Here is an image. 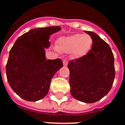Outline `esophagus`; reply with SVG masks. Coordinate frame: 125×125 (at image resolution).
I'll return each mask as SVG.
<instances>
[{
	"instance_id": "obj_1",
	"label": "esophagus",
	"mask_w": 125,
	"mask_h": 125,
	"mask_svg": "<svg viewBox=\"0 0 125 125\" xmlns=\"http://www.w3.org/2000/svg\"><path fill=\"white\" fill-rule=\"evenodd\" d=\"M68 60H65V59H64V60H63V64L64 66H66V65H68Z\"/></svg>"
}]
</instances>
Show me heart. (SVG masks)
<instances>
[{
    "mask_svg": "<svg viewBox=\"0 0 125 125\" xmlns=\"http://www.w3.org/2000/svg\"><path fill=\"white\" fill-rule=\"evenodd\" d=\"M92 37L88 34H76L62 37L57 45V49L72 53L74 57H81L86 55L92 45Z\"/></svg>",
    "mask_w": 125,
    "mask_h": 125,
    "instance_id": "1",
    "label": "heart"
}]
</instances>
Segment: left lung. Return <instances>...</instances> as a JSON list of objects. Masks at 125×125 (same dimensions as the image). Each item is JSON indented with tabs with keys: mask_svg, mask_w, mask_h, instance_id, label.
Listing matches in <instances>:
<instances>
[{
	"mask_svg": "<svg viewBox=\"0 0 125 125\" xmlns=\"http://www.w3.org/2000/svg\"><path fill=\"white\" fill-rule=\"evenodd\" d=\"M85 32L92 37V49L84 56L68 63L70 92L76 100L94 103L105 96L113 86L115 59L108 43L96 33Z\"/></svg>",
	"mask_w": 125,
	"mask_h": 125,
	"instance_id": "8db88e82",
	"label": "left lung"
}]
</instances>
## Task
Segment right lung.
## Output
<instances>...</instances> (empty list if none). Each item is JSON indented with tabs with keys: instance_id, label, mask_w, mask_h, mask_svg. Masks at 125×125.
<instances>
[{
	"instance_id": "obj_1",
	"label": "right lung",
	"mask_w": 125,
	"mask_h": 125,
	"mask_svg": "<svg viewBox=\"0 0 125 125\" xmlns=\"http://www.w3.org/2000/svg\"><path fill=\"white\" fill-rule=\"evenodd\" d=\"M59 26L31 29L17 39L6 65L7 80L23 99L37 101L48 93L53 76L63 67L62 61L46 60L45 48L50 46L49 36Z\"/></svg>"
}]
</instances>
